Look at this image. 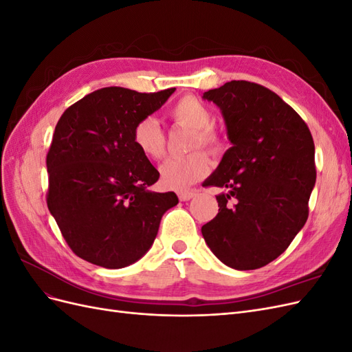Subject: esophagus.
<instances>
[{
  "label": "esophagus",
  "instance_id": "34e87169",
  "mask_svg": "<svg viewBox=\"0 0 352 352\" xmlns=\"http://www.w3.org/2000/svg\"><path fill=\"white\" fill-rule=\"evenodd\" d=\"M197 195V190L190 189V190H179L177 197L180 201H189L190 198H194Z\"/></svg>",
  "mask_w": 352,
  "mask_h": 352
}]
</instances>
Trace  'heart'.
Instances as JSON below:
<instances>
[{"label":"heart","mask_w":352,"mask_h":352,"mask_svg":"<svg viewBox=\"0 0 352 352\" xmlns=\"http://www.w3.org/2000/svg\"><path fill=\"white\" fill-rule=\"evenodd\" d=\"M168 116L176 124L192 131L190 150H197L185 157L168 158L160 166L162 182L172 189H184L192 185L210 172V158L206 148L212 155H220L226 150L225 135L212 124V113L207 105L194 95H185L177 100ZM133 144L146 158L162 160L166 154V136L153 117H144L133 127Z\"/></svg>","instance_id":"1"}]
</instances>
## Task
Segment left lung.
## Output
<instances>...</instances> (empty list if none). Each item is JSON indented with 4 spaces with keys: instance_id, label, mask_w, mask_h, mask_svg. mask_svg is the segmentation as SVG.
<instances>
[{
    "instance_id": "left-lung-1",
    "label": "left lung",
    "mask_w": 352,
    "mask_h": 352,
    "mask_svg": "<svg viewBox=\"0 0 352 352\" xmlns=\"http://www.w3.org/2000/svg\"><path fill=\"white\" fill-rule=\"evenodd\" d=\"M202 98L219 105L232 146L202 186L225 188L201 228L226 265L254 270L289 247L308 219L316 184L314 141L291 105L263 85L230 80Z\"/></svg>"
}]
</instances>
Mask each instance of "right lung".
<instances>
[{
  "instance_id": "right-lung-1",
  "label": "right lung",
  "mask_w": 352,
  "mask_h": 352,
  "mask_svg": "<svg viewBox=\"0 0 352 352\" xmlns=\"http://www.w3.org/2000/svg\"><path fill=\"white\" fill-rule=\"evenodd\" d=\"M173 92L101 88L61 114L47 154V206L78 257L105 269L138 261L179 202L150 190L160 173L132 136Z\"/></svg>"
}]
</instances>
